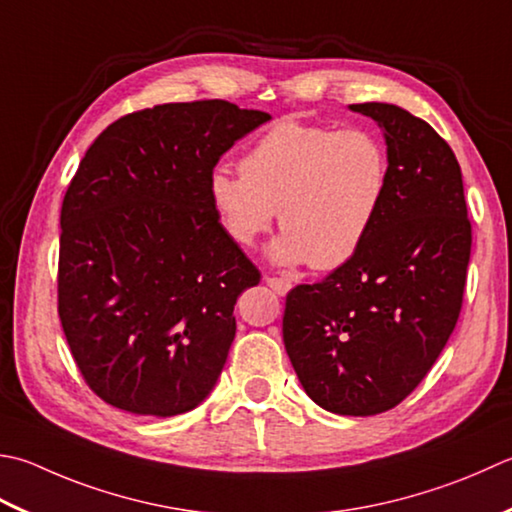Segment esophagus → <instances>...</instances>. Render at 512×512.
I'll return each instance as SVG.
<instances>
[{"label": "esophagus", "mask_w": 512, "mask_h": 512, "mask_svg": "<svg viewBox=\"0 0 512 512\" xmlns=\"http://www.w3.org/2000/svg\"><path fill=\"white\" fill-rule=\"evenodd\" d=\"M266 284L275 290L277 295H286L290 288H293V282H290V279H286V277H275V275H268L266 277Z\"/></svg>", "instance_id": "esophagus-1"}]
</instances>
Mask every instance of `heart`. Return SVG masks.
I'll return each mask as SVG.
<instances>
[{"label":"heart","mask_w":512,"mask_h":512,"mask_svg":"<svg viewBox=\"0 0 512 512\" xmlns=\"http://www.w3.org/2000/svg\"><path fill=\"white\" fill-rule=\"evenodd\" d=\"M390 179L388 148L373 130L284 119L248 146L239 173H210L208 199L228 237L244 248L273 228L279 208L284 235L270 248L275 262L333 270L373 235Z\"/></svg>","instance_id":"b5f03b06"}]
</instances>
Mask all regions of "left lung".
<instances>
[{
    "mask_svg": "<svg viewBox=\"0 0 512 512\" xmlns=\"http://www.w3.org/2000/svg\"><path fill=\"white\" fill-rule=\"evenodd\" d=\"M350 108L384 130V213L348 264L290 290L282 330L308 397L368 417L404 402L453 335L473 230L462 168L433 126L393 104Z\"/></svg>",
    "mask_w": 512,
    "mask_h": 512,
    "instance_id": "1",
    "label": "left lung"
}]
</instances>
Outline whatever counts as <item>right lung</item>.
Instances as JSON below:
<instances>
[{"label": "right lung", "instance_id": "obj_1", "mask_svg": "<svg viewBox=\"0 0 512 512\" xmlns=\"http://www.w3.org/2000/svg\"><path fill=\"white\" fill-rule=\"evenodd\" d=\"M270 115L224 99L162 104L99 135L62 204L57 310L106 404L173 417L213 390L233 308L259 284L208 199L219 157Z\"/></svg>", "mask_w": 512, "mask_h": 512}]
</instances>
